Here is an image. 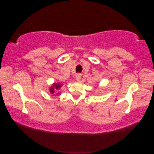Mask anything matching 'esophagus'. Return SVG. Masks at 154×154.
Here are the masks:
<instances>
[{
  "label": "esophagus",
  "mask_w": 154,
  "mask_h": 154,
  "mask_svg": "<svg viewBox=\"0 0 154 154\" xmlns=\"http://www.w3.org/2000/svg\"><path fill=\"white\" fill-rule=\"evenodd\" d=\"M75 78H76V80H77V81H79L81 80V74L77 73V74L76 75V76H75Z\"/></svg>",
  "instance_id": "obj_1"
}]
</instances>
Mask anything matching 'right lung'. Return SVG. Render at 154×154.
Returning a JSON list of instances; mask_svg holds the SVG:
<instances>
[{"mask_svg": "<svg viewBox=\"0 0 154 154\" xmlns=\"http://www.w3.org/2000/svg\"><path fill=\"white\" fill-rule=\"evenodd\" d=\"M61 85H62L61 83H54L53 85H52L51 87H50V91L51 92V93L54 94L55 93H56V91H58L60 89ZM59 94H60V93Z\"/></svg>", "mask_w": 154, "mask_h": 154, "instance_id": "obj_1", "label": "right lung"}]
</instances>
